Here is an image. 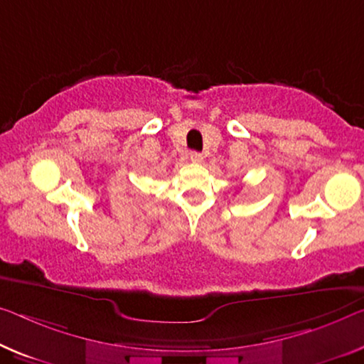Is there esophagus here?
Returning <instances> with one entry per match:
<instances>
[{"label":"esophagus","instance_id":"obj_1","mask_svg":"<svg viewBox=\"0 0 364 364\" xmlns=\"http://www.w3.org/2000/svg\"><path fill=\"white\" fill-rule=\"evenodd\" d=\"M189 159H191L193 164H200V161H203V154H199V151H191Z\"/></svg>","mask_w":364,"mask_h":364}]
</instances>
